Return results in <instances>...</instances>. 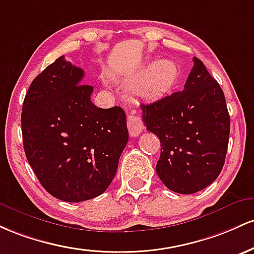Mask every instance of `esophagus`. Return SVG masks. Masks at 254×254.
<instances>
[{
  "instance_id": "obj_1",
  "label": "esophagus",
  "mask_w": 254,
  "mask_h": 254,
  "mask_svg": "<svg viewBox=\"0 0 254 254\" xmlns=\"http://www.w3.org/2000/svg\"><path fill=\"white\" fill-rule=\"evenodd\" d=\"M127 126L128 132H129L130 136H136L141 133L144 125H142V120L139 115L135 113L128 114L127 116Z\"/></svg>"
}]
</instances>
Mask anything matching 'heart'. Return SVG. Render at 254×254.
<instances>
[{
  "label": "heart",
  "instance_id": "b5f03b06",
  "mask_svg": "<svg viewBox=\"0 0 254 254\" xmlns=\"http://www.w3.org/2000/svg\"><path fill=\"white\" fill-rule=\"evenodd\" d=\"M145 72H147V74L139 85L138 91L146 96H156L172 89L179 76L178 65L169 60L149 64L141 74Z\"/></svg>",
  "mask_w": 254,
  "mask_h": 254
}]
</instances>
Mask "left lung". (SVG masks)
I'll list each match as a JSON object with an SVG mask.
<instances>
[{"label":"left lung","instance_id":"obj_1","mask_svg":"<svg viewBox=\"0 0 254 254\" xmlns=\"http://www.w3.org/2000/svg\"><path fill=\"white\" fill-rule=\"evenodd\" d=\"M193 62L184 90L141 104L146 129L161 140L156 172L180 194L199 192L218 178L229 141L223 91L200 60Z\"/></svg>","mask_w":254,"mask_h":254}]
</instances>
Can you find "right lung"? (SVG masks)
Returning <instances> with one entry per match:
<instances>
[{"label": "right lung", "mask_w": 254, "mask_h": 254, "mask_svg": "<svg viewBox=\"0 0 254 254\" xmlns=\"http://www.w3.org/2000/svg\"><path fill=\"white\" fill-rule=\"evenodd\" d=\"M82 78L61 56L31 82L21 113L28 163L51 195L69 203L105 192L128 141L124 109L97 108Z\"/></svg>", "instance_id": "obj_1"}]
</instances>
